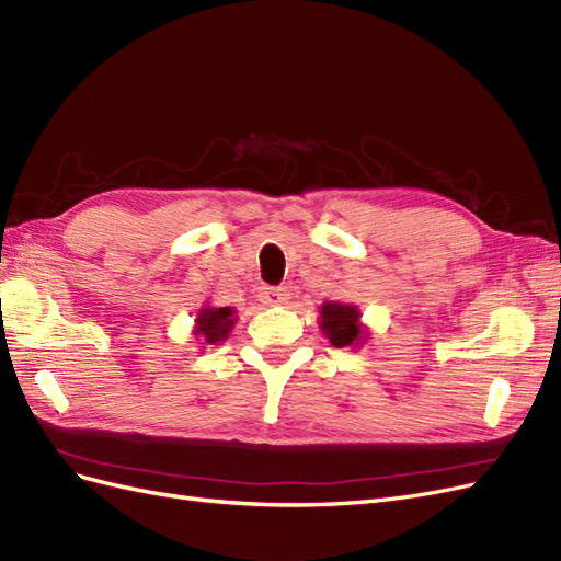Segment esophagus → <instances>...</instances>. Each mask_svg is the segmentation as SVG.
Listing matches in <instances>:
<instances>
[{
	"label": "esophagus",
	"mask_w": 561,
	"mask_h": 561,
	"mask_svg": "<svg viewBox=\"0 0 561 561\" xmlns=\"http://www.w3.org/2000/svg\"><path fill=\"white\" fill-rule=\"evenodd\" d=\"M260 299L268 304V307H283L290 299V290L287 287H262Z\"/></svg>",
	"instance_id": "34e87169"
}]
</instances>
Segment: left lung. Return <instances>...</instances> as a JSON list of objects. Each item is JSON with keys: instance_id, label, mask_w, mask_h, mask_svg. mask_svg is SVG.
<instances>
[{"instance_id": "8db88e82", "label": "left lung", "mask_w": 561, "mask_h": 561, "mask_svg": "<svg viewBox=\"0 0 561 561\" xmlns=\"http://www.w3.org/2000/svg\"><path fill=\"white\" fill-rule=\"evenodd\" d=\"M363 313L355 304H342V301H325L320 307V320L318 325L330 339L334 348L353 346L358 348L367 339V328L360 322Z\"/></svg>"}]
</instances>
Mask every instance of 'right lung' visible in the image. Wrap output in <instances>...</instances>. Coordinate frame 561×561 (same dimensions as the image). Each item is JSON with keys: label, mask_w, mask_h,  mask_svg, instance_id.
I'll return each mask as SVG.
<instances>
[{"label": "right lung", "mask_w": 561, "mask_h": 561, "mask_svg": "<svg viewBox=\"0 0 561 561\" xmlns=\"http://www.w3.org/2000/svg\"><path fill=\"white\" fill-rule=\"evenodd\" d=\"M236 325V311L231 307H201L194 320V336L196 342L208 346V344H219L225 342L229 332Z\"/></svg>", "instance_id": "right-lung-1"}]
</instances>
